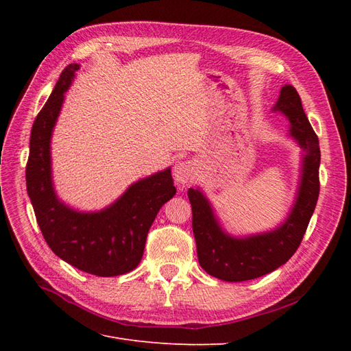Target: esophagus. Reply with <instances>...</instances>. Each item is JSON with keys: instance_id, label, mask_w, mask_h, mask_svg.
I'll list each match as a JSON object with an SVG mask.
<instances>
[{"instance_id": "34e87169", "label": "esophagus", "mask_w": 351, "mask_h": 351, "mask_svg": "<svg viewBox=\"0 0 351 351\" xmlns=\"http://www.w3.org/2000/svg\"><path fill=\"white\" fill-rule=\"evenodd\" d=\"M196 173V167L192 161H180L174 167V177L178 183L186 184L192 182Z\"/></svg>"}]
</instances>
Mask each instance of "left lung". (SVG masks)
Listing matches in <instances>:
<instances>
[{"mask_svg": "<svg viewBox=\"0 0 351 351\" xmlns=\"http://www.w3.org/2000/svg\"><path fill=\"white\" fill-rule=\"evenodd\" d=\"M274 110L284 112L291 123L290 134L306 152L299 196L284 224L265 234L247 239L227 236L218 226L209 202L199 190L189 189L192 227L200 267L222 281L254 280L280 268L300 246L319 196V139L302 107L297 90L287 84Z\"/></svg>", "mask_w": 351, "mask_h": 351, "instance_id": "obj_1", "label": "left lung"}]
</instances>
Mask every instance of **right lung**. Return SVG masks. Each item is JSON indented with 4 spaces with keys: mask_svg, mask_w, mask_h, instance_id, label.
<instances>
[{
    "mask_svg": "<svg viewBox=\"0 0 351 351\" xmlns=\"http://www.w3.org/2000/svg\"><path fill=\"white\" fill-rule=\"evenodd\" d=\"M79 64H69L32 125L26 186L38 226L51 250L83 272L115 277L139 265L152 222L176 195L171 169L127 189L110 208L92 214L73 210L58 200L51 180V134L64 92Z\"/></svg>",
    "mask_w": 351,
    "mask_h": 351,
    "instance_id": "add662e5",
    "label": "right lung"
}]
</instances>
